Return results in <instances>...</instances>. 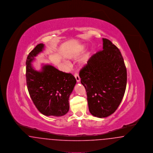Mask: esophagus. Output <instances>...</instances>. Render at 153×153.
<instances>
[{
    "instance_id": "obj_1",
    "label": "esophagus",
    "mask_w": 153,
    "mask_h": 153,
    "mask_svg": "<svg viewBox=\"0 0 153 153\" xmlns=\"http://www.w3.org/2000/svg\"><path fill=\"white\" fill-rule=\"evenodd\" d=\"M74 77L76 78V81H77V82H79V81H80V77H79V74H78L77 73H75V74H74Z\"/></svg>"
}]
</instances>
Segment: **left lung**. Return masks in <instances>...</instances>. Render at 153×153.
<instances>
[{
  "instance_id": "left-lung-1",
  "label": "left lung",
  "mask_w": 153,
  "mask_h": 153,
  "mask_svg": "<svg viewBox=\"0 0 153 153\" xmlns=\"http://www.w3.org/2000/svg\"><path fill=\"white\" fill-rule=\"evenodd\" d=\"M102 41V50L89 58L79 72L89 112L97 117H108L117 110L127 85V69L120 51L109 39Z\"/></svg>"
}]
</instances>
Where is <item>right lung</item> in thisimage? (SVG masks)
<instances>
[{
    "label": "right lung",
    "mask_w": 153,
    "mask_h": 153,
    "mask_svg": "<svg viewBox=\"0 0 153 153\" xmlns=\"http://www.w3.org/2000/svg\"><path fill=\"white\" fill-rule=\"evenodd\" d=\"M37 45L30 52L26 62V77L30 97L37 109L44 115L61 117L69 109V97L76 83L71 73L60 71L51 65H45L38 72L31 66L34 57L44 49Z\"/></svg>",
    "instance_id": "add662e5"
}]
</instances>
